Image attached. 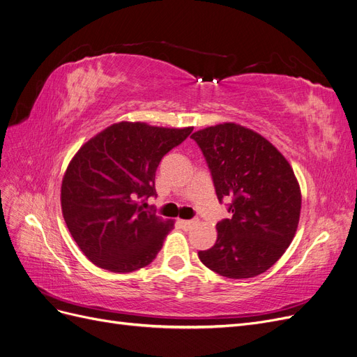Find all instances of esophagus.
Instances as JSON below:
<instances>
[{"mask_svg": "<svg viewBox=\"0 0 357 357\" xmlns=\"http://www.w3.org/2000/svg\"><path fill=\"white\" fill-rule=\"evenodd\" d=\"M180 224L183 228H192L195 225V221H189V220H180Z\"/></svg>", "mask_w": 357, "mask_h": 357, "instance_id": "1", "label": "esophagus"}]
</instances>
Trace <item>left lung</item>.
Here are the masks:
<instances>
[{
	"mask_svg": "<svg viewBox=\"0 0 357 357\" xmlns=\"http://www.w3.org/2000/svg\"><path fill=\"white\" fill-rule=\"evenodd\" d=\"M220 201L233 197V213L217 224V241L199 259L227 278L265 273L287 250L297 231L302 192L284 155L259 133L237 123L195 132Z\"/></svg>",
	"mask_w": 357,
	"mask_h": 357,
	"instance_id": "8db88e82",
	"label": "left lung"
}]
</instances>
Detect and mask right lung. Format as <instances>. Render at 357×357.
I'll list each match as a JSON object with an SVG mask.
<instances>
[{
	"instance_id": "1",
	"label": "right lung",
	"mask_w": 357,
	"mask_h": 357,
	"mask_svg": "<svg viewBox=\"0 0 357 357\" xmlns=\"http://www.w3.org/2000/svg\"><path fill=\"white\" fill-rule=\"evenodd\" d=\"M192 130L114 123L71 158L61 183L63 217L92 264L121 274L155 259L174 221L156 217L140 202L155 195L162 156Z\"/></svg>"
}]
</instances>
